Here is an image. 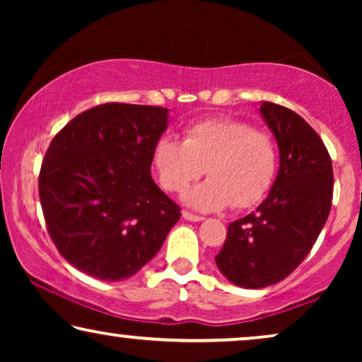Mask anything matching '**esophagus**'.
Listing matches in <instances>:
<instances>
[{
    "label": "esophagus",
    "instance_id": "esophagus-1",
    "mask_svg": "<svg viewBox=\"0 0 362 362\" xmlns=\"http://www.w3.org/2000/svg\"><path fill=\"white\" fill-rule=\"evenodd\" d=\"M182 217H185L186 221H191V222H201V221H204V217L192 214V212H189V211H182Z\"/></svg>",
    "mask_w": 362,
    "mask_h": 362
}]
</instances>
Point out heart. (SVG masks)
I'll return each instance as SVG.
<instances>
[{"instance_id":"obj_1","label":"heart","mask_w":362,"mask_h":362,"mask_svg":"<svg viewBox=\"0 0 362 362\" xmlns=\"http://www.w3.org/2000/svg\"><path fill=\"white\" fill-rule=\"evenodd\" d=\"M151 163L160 186L175 194L185 192L206 170L209 180L186 196L196 209L219 211L230 204L249 209L274 186L279 150L269 133L250 123L214 118L187 127L182 141L161 136Z\"/></svg>"}]
</instances>
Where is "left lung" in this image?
Segmentation results:
<instances>
[{
  "label": "left lung",
  "mask_w": 362,
  "mask_h": 362,
  "mask_svg": "<svg viewBox=\"0 0 362 362\" xmlns=\"http://www.w3.org/2000/svg\"><path fill=\"white\" fill-rule=\"evenodd\" d=\"M260 113L280 150V170L255 212L230 222L216 264L242 288L284 280L315 245L331 209L333 166L318 133L290 108L264 102Z\"/></svg>",
  "instance_id": "1"
}]
</instances>
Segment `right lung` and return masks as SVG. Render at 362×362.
Instances as JSON below:
<instances>
[{
	"instance_id": "obj_1",
	"label": "right lung",
	"mask_w": 362,
	"mask_h": 362,
	"mask_svg": "<svg viewBox=\"0 0 362 362\" xmlns=\"http://www.w3.org/2000/svg\"><path fill=\"white\" fill-rule=\"evenodd\" d=\"M168 108L103 103L72 118L49 145L39 199L59 254L105 281L135 275L181 216L151 180Z\"/></svg>"
}]
</instances>
